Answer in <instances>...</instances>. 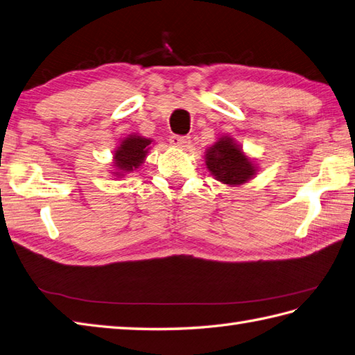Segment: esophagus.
<instances>
[{
  "instance_id": "esophagus-1",
  "label": "esophagus",
  "mask_w": 355,
  "mask_h": 355,
  "mask_svg": "<svg viewBox=\"0 0 355 355\" xmlns=\"http://www.w3.org/2000/svg\"><path fill=\"white\" fill-rule=\"evenodd\" d=\"M191 140H189V137H180V135H171L170 137V144L175 146V148L179 149H187Z\"/></svg>"
}]
</instances>
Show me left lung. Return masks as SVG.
Wrapping results in <instances>:
<instances>
[{
    "label": "left lung",
    "instance_id": "obj_1",
    "mask_svg": "<svg viewBox=\"0 0 355 355\" xmlns=\"http://www.w3.org/2000/svg\"><path fill=\"white\" fill-rule=\"evenodd\" d=\"M206 168L211 175L229 187H239L250 182L257 175V164L241 148L235 138L221 135L205 152Z\"/></svg>",
    "mask_w": 355,
    "mask_h": 355
}]
</instances>
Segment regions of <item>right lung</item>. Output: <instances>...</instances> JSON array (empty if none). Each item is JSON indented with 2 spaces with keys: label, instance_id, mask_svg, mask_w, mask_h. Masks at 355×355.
Returning a JSON list of instances; mask_svg holds the SVG:
<instances>
[{
  "label": "right lung",
  "instance_id": "1",
  "mask_svg": "<svg viewBox=\"0 0 355 355\" xmlns=\"http://www.w3.org/2000/svg\"><path fill=\"white\" fill-rule=\"evenodd\" d=\"M152 138H146L140 134L123 137L119 146L112 152V164L110 173L116 178H123L128 173L140 168L148 157Z\"/></svg>",
  "mask_w": 355,
  "mask_h": 355
}]
</instances>
